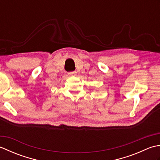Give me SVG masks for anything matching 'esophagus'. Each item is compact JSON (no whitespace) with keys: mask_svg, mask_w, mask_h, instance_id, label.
<instances>
[{"mask_svg":"<svg viewBox=\"0 0 160 160\" xmlns=\"http://www.w3.org/2000/svg\"><path fill=\"white\" fill-rule=\"evenodd\" d=\"M68 74H69V76H76V71H71V72H69V73H68Z\"/></svg>","mask_w":160,"mask_h":160,"instance_id":"esophagus-1","label":"esophagus"}]
</instances>
